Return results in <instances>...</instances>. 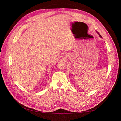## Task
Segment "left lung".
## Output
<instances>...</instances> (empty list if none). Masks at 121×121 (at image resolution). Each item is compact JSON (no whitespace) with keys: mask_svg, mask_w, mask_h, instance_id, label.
I'll use <instances>...</instances> for the list:
<instances>
[{"mask_svg":"<svg viewBox=\"0 0 121 121\" xmlns=\"http://www.w3.org/2000/svg\"><path fill=\"white\" fill-rule=\"evenodd\" d=\"M96 32L97 33V34H98V35H99V37H101V38H102V37H101V35H100V34H99V33H98V32H97V31H96Z\"/></svg>","mask_w":121,"mask_h":121,"instance_id":"left-lung-1","label":"left lung"}]
</instances>
